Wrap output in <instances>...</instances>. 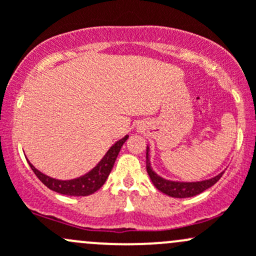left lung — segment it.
I'll return each instance as SVG.
<instances>
[{"mask_svg":"<svg viewBox=\"0 0 256 256\" xmlns=\"http://www.w3.org/2000/svg\"><path fill=\"white\" fill-rule=\"evenodd\" d=\"M150 147L147 146L146 148V170L150 178H151L152 183L154 187L158 190H161L164 194L170 196L174 198H188L197 196L200 193L204 192L206 190L210 188L212 186L216 184L219 180H220L222 174L224 172H220L216 174V177L209 178V180H200V182H178V180H164V177L158 176L156 172L152 170L151 162H150Z\"/></svg>","mask_w":256,"mask_h":256,"instance_id":"8db88e82","label":"left lung"}]
</instances>
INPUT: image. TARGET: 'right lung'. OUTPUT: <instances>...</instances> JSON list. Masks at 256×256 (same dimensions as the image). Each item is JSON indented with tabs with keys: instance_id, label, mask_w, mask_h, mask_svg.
<instances>
[{
	"instance_id": "right-lung-1",
	"label": "right lung",
	"mask_w": 256,
	"mask_h": 256,
	"mask_svg": "<svg viewBox=\"0 0 256 256\" xmlns=\"http://www.w3.org/2000/svg\"><path fill=\"white\" fill-rule=\"evenodd\" d=\"M128 136L126 135L125 138H122L121 140H118V142H115L112 147L109 148V151L105 154V156L102 157V161L92 170V171L88 172L84 176H80L78 178H74V180H56V178H52L47 176V174H42L40 171H38L30 161V168L34 172V174L40 178V182L43 184H46L49 190H54L56 193H60V194L66 196H74V197H84V196L92 194L94 192H96L98 190L102 188V186L104 184L105 180L109 177L110 172H112L114 164L116 161V157H118V152H120L121 147L125 144V141L128 140Z\"/></svg>"
}]
</instances>
